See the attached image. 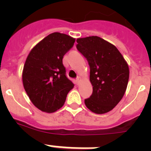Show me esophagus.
<instances>
[{"label": "esophagus", "instance_id": "1", "mask_svg": "<svg viewBox=\"0 0 151 151\" xmlns=\"http://www.w3.org/2000/svg\"><path fill=\"white\" fill-rule=\"evenodd\" d=\"M81 82V78H80L79 76H78L76 78V82H77V84H79V82Z\"/></svg>", "mask_w": 151, "mask_h": 151}]
</instances>
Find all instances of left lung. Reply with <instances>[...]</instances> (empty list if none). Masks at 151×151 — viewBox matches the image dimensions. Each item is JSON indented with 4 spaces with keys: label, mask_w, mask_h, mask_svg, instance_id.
<instances>
[{
    "label": "left lung",
    "mask_w": 151,
    "mask_h": 151,
    "mask_svg": "<svg viewBox=\"0 0 151 151\" xmlns=\"http://www.w3.org/2000/svg\"><path fill=\"white\" fill-rule=\"evenodd\" d=\"M76 48L90 66L93 92L85 104L93 113L110 111L125 94L129 77L127 63L114 45L97 36L76 40Z\"/></svg>",
    "instance_id": "8db88e82"
}]
</instances>
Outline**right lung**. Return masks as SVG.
Segmentation results:
<instances>
[{
	"instance_id": "obj_1",
	"label": "right lung",
	"mask_w": 151,
	"mask_h": 151,
	"mask_svg": "<svg viewBox=\"0 0 151 151\" xmlns=\"http://www.w3.org/2000/svg\"><path fill=\"white\" fill-rule=\"evenodd\" d=\"M75 38L54 32L31 50L22 73V82L29 99L41 111L53 113L63 106L74 84L66 76L63 58Z\"/></svg>"
}]
</instances>
